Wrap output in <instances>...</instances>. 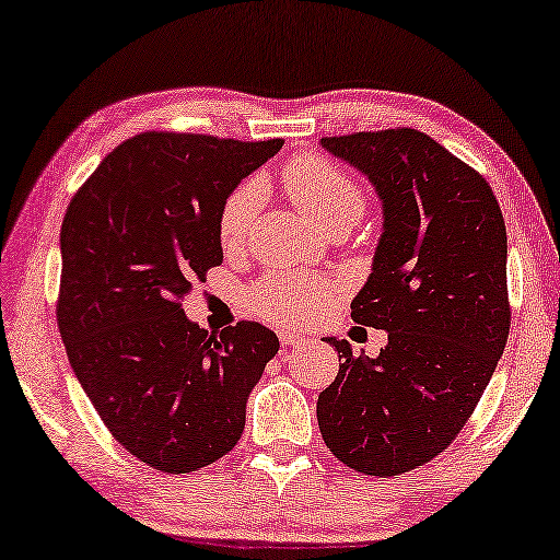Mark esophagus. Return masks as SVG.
Here are the masks:
<instances>
[{"mask_svg": "<svg viewBox=\"0 0 560 560\" xmlns=\"http://www.w3.org/2000/svg\"><path fill=\"white\" fill-rule=\"evenodd\" d=\"M279 339H281V343L283 346H304L306 343V339L301 334H296V331H291V328H279Z\"/></svg>", "mask_w": 560, "mask_h": 560, "instance_id": "34e87169", "label": "esophagus"}]
</instances>
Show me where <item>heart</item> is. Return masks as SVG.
I'll return each instance as SVG.
<instances>
[{
    "mask_svg": "<svg viewBox=\"0 0 560 560\" xmlns=\"http://www.w3.org/2000/svg\"><path fill=\"white\" fill-rule=\"evenodd\" d=\"M283 184L296 207L316 226H353L363 214V189L341 166L322 156H296L283 168ZM264 201V182L246 179L229 194L219 209V242L224 248L242 246L246 229L259 214ZM328 296V283L299 273H266L248 289V306L254 314L273 322H296L312 314Z\"/></svg>",
    "mask_w": 560,
    "mask_h": 560,
    "instance_id": "obj_1",
    "label": "heart"
}]
</instances>
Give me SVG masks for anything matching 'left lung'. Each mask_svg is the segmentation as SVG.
<instances>
[{
	"instance_id": "8db88e82",
	"label": "left lung",
	"mask_w": 560,
	"mask_h": 560,
	"mask_svg": "<svg viewBox=\"0 0 560 560\" xmlns=\"http://www.w3.org/2000/svg\"><path fill=\"white\" fill-rule=\"evenodd\" d=\"M318 144L376 189L381 236L351 318L388 334L376 359L326 336L341 363L318 394V429L353 471L398 476L456 439L505 349L503 214L483 176L423 131Z\"/></svg>"
}]
</instances>
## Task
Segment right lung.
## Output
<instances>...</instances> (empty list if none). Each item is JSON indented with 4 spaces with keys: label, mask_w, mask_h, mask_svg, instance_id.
<instances>
[{
    "label": "right lung",
    "mask_w": 560,
    "mask_h": 560,
    "mask_svg": "<svg viewBox=\"0 0 560 560\" xmlns=\"http://www.w3.org/2000/svg\"><path fill=\"white\" fill-rule=\"evenodd\" d=\"M281 144L139 135L102 159L61 221L69 363L112 436L156 471L189 474L229 454L279 351L254 322L207 331L182 299L224 261L221 203Z\"/></svg>",
    "instance_id": "add662e5"
}]
</instances>
